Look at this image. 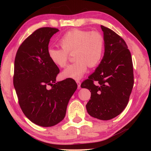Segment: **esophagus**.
<instances>
[{"instance_id":"34e87169","label":"esophagus","mask_w":151,"mask_h":151,"mask_svg":"<svg viewBox=\"0 0 151 151\" xmlns=\"http://www.w3.org/2000/svg\"><path fill=\"white\" fill-rule=\"evenodd\" d=\"M76 83H77V85H78V89H80L81 88V81H79V80H76Z\"/></svg>"}]
</instances>
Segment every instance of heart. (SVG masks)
Here are the masks:
<instances>
[{"instance_id":"b5f03b06","label":"heart","mask_w":151,"mask_h":151,"mask_svg":"<svg viewBox=\"0 0 151 151\" xmlns=\"http://www.w3.org/2000/svg\"><path fill=\"white\" fill-rule=\"evenodd\" d=\"M62 48L50 47L48 56L54 65L64 67L67 63L69 53L74 52L75 63L64 69L62 75L65 78L79 80L91 67L97 65L104 51V38L97 32L73 29L66 32L59 41Z\"/></svg>"}]
</instances>
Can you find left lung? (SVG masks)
<instances>
[{"instance_id": "8db88e82", "label": "left lung", "mask_w": 151, "mask_h": 151, "mask_svg": "<svg viewBox=\"0 0 151 151\" xmlns=\"http://www.w3.org/2000/svg\"><path fill=\"white\" fill-rule=\"evenodd\" d=\"M101 27L105 42L104 56L81 88L91 92L86 104L88 113L106 121L117 116L127 106L134 86V71L132 56L124 40L110 28Z\"/></svg>"}]
</instances>
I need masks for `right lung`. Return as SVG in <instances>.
<instances>
[{"mask_svg": "<svg viewBox=\"0 0 151 151\" xmlns=\"http://www.w3.org/2000/svg\"><path fill=\"white\" fill-rule=\"evenodd\" d=\"M58 31L50 27L34 31L19 47L15 58L14 86L19 106L28 119L43 127L63 119L77 89L72 78L56 81L60 69L49 59L47 50L51 37Z\"/></svg>", "mask_w": 151, "mask_h": 151, "instance_id": "obj_1", "label": "right lung"}]
</instances>
